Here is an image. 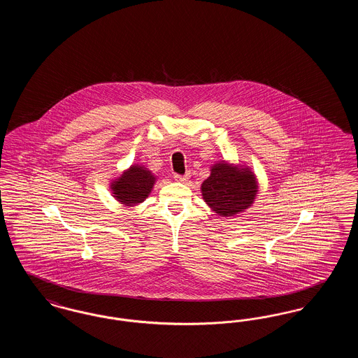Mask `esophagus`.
I'll return each mask as SVG.
<instances>
[{
	"mask_svg": "<svg viewBox=\"0 0 358 358\" xmlns=\"http://www.w3.org/2000/svg\"><path fill=\"white\" fill-rule=\"evenodd\" d=\"M174 180L177 181V182H187V180H189V176L187 174H185V176H178V174H176L174 176Z\"/></svg>",
	"mask_w": 358,
	"mask_h": 358,
	"instance_id": "esophagus-1",
	"label": "esophagus"
}]
</instances>
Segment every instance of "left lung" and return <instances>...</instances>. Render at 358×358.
Wrapping results in <instances>:
<instances>
[{"instance_id":"8db88e82","label":"left lung","mask_w":358,"mask_h":358,"mask_svg":"<svg viewBox=\"0 0 358 358\" xmlns=\"http://www.w3.org/2000/svg\"><path fill=\"white\" fill-rule=\"evenodd\" d=\"M209 177L201 184V196L217 216L235 217L251 208L259 194L255 173L245 164L216 161Z\"/></svg>"}]
</instances>
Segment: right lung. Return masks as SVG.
I'll return each instance as SVG.
<instances>
[{"instance_id": "1", "label": "right lung", "mask_w": 358, "mask_h": 358, "mask_svg": "<svg viewBox=\"0 0 358 358\" xmlns=\"http://www.w3.org/2000/svg\"><path fill=\"white\" fill-rule=\"evenodd\" d=\"M157 176L142 164H133L111 180L110 192L117 203L131 208L142 204L152 193Z\"/></svg>"}]
</instances>
